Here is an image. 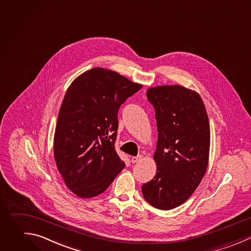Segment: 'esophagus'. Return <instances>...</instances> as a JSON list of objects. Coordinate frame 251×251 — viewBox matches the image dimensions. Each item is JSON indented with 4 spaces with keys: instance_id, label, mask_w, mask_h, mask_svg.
<instances>
[{
    "instance_id": "34e87169",
    "label": "esophagus",
    "mask_w": 251,
    "mask_h": 251,
    "mask_svg": "<svg viewBox=\"0 0 251 251\" xmlns=\"http://www.w3.org/2000/svg\"><path fill=\"white\" fill-rule=\"evenodd\" d=\"M142 160V156H134L131 158V163H136V162H139Z\"/></svg>"
}]
</instances>
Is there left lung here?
Segmentation results:
<instances>
[{"instance_id":"left-lung-1","label":"left lung","mask_w":251,"mask_h":251,"mask_svg":"<svg viewBox=\"0 0 251 251\" xmlns=\"http://www.w3.org/2000/svg\"><path fill=\"white\" fill-rule=\"evenodd\" d=\"M155 109L158 141L153 156L156 176L141 187L145 200L160 210L185 202L208 166L210 125L200 95L180 85L147 90Z\"/></svg>"}]
</instances>
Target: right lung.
<instances>
[{
    "label": "right lung",
    "mask_w": 251,
    "mask_h": 251,
    "mask_svg": "<svg viewBox=\"0 0 251 251\" xmlns=\"http://www.w3.org/2000/svg\"><path fill=\"white\" fill-rule=\"evenodd\" d=\"M141 87L116 72L94 68L68 88L57 121L54 157L75 195L101 194L125 168L115 149L118 112Z\"/></svg>",
    "instance_id": "obj_1"
}]
</instances>
